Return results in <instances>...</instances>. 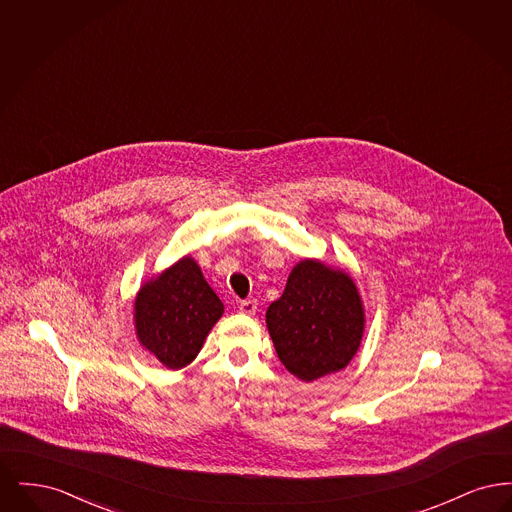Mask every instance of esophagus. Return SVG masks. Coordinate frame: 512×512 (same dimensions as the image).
Here are the masks:
<instances>
[{
  "instance_id": "obj_1",
  "label": "esophagus",
  "mask_w": 512,
  "mask_h": 512,
  "mask_svg": "<svg viewBox=\"0 0 512 512\" xmlns=\"http://www.w3.org/2000/svg\"><path fill=\"white\" fill-rule=\"evenodd\" d=\"M255 311H257V301L255 299H245L240 303V313L255 315Z\"/></svg>"
}]
</instances>
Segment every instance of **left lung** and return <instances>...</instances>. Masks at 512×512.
<instances>
[{
  "label": "left lung",
  "mask_w": 512,
  "mask_h": 512,
  "mask_svg": "<svg viewBox=\"0 0 512 512\" xmlns=\"http://www.w3.org/2000/svg\"><path fill=\"white\" fill-rule=\"evenodd\" d=\"M267 326L282 365L299 380L313 382L353 359L365 313L343 270L305 259L293 268L282 297L270 303Z\"/></svg>",
  "instance_id": "left-lung-1"
}]
</instances>
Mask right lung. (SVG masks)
Listing matches in <instances>:
<instances>
[{"label": "right lung", "mask_w": 512, "mask_h": 512, "mask_svg": "<svg viewBox=\"0 0 512 512\" xmlns=\"http://www.w3.org/2000/svg\"><path fill=\"white\" fill-rule=\"evenodd\" d=\"M222 311L201 268L184 257L138 292L136 334L163 365L176 370L194 361Z\"/></svg>", "instance_id": "right-lung-1"}]
</instances>
